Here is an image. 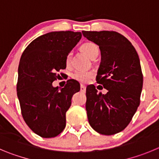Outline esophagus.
<instances>
[{
  "instance_id": "1",
  "label": "esophagus",
  "mask_w": 159,
  "mask_h": 159,
  "mask_svg": "<svg viewBox=\"0 0 159 159\" xmlns=\"http://www.w3.org/2000/svg\"><path fill=\"white\" fill-rule=\"evenodd\" d=\"M85 89H86V87H85V85H81V86H80V90H81V92H85Z\"/></svg>"
}]
</instances>
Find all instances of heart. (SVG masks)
<instances>
[{
	"instance_id": "heart-1",
	"label": "heart",
	"mask_w": 159,
	"mask_h": 159,
	"mask_svg": "<svg viewBox=\"0 0 159 159\" xmlns=\"http://www.w3.org/2000/svg\"><path fill=\"white\" fill-rule=\"evenodd\" d=\"M81 49L83 52L86 54L89 58H93L96 55H98V48L97 46L93 43H85L82 44L81 47ZM71 60V53H68L66 57V66H69L70 64ZM93 77V73L92 71L83 70H77L71 74V78L74 80L79 81L81 83H87L89 81V80Z\"/></svg>"
}]
</instances>
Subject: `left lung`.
<instances>
[{
    "mask_svg": "<svg viewBox=\"0 0 159 159\" xmlns=\"http://www.w3.org/2000/svg\"><path fill=\"white\" fill-rule=\"evenodd\" d=\"M82 34L99 46L101 61L96 81L108 90L104 95L94 85L87 86L89 123L101 135H115L129 124L139 106L143 82L139 58L131 42L116 31Z\"/></svg>",
    "mask_w": 159,
    "mask_h": 159,
    "instance_id": "left-lung-1",
    "label": "left lung"
}]
</instances>
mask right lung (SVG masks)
Masks as SVG:
<instances>
[{"instance_id": "right-lung-1", "label": "right lung", "mask_w": 159, "mask_h": 159, "mask_svg": "<svg viewBox=\"0 0 159 159\" xmlns=\"http://www.w3.org/2000/svg\"><path fill=\"white\" fill-rule=\"evenodd\" d=\"M81 38V32L53 31L34 39L21 55L16 84L21 114L31 131L43 138L63 131L71 98L80 90L75 80H68L60 90L52 82L66 69V57Z\"/></svg>"}]
</instances>
